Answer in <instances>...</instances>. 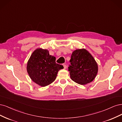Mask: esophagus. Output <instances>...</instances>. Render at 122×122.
<instances>
[{
  "label": "esophagus",
  "instance_id": "obj_1",
  "mask_svg": "<svg viewBox=\"0 0 122 122\" xmlns=\"http://www.w3.org/2000/svg\"><path fill=\"white\" fill-rule=\"evenodd\" d=\"M63 67H64V69H66V67H67V66H66V65H65V64H63Z\"/></svg>",
  "mask_w": 122,
  "mask_h": 122
}]
</instances>
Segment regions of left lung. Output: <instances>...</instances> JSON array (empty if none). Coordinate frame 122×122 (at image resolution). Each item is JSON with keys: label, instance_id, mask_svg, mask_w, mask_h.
I'll use <instances>...</instances> for the list:
<instances>
[{"label": "left lung", "instance_id": "8db88e82", "mask_svg": "<svg viewBox=\"0 0 122 122\" xmlns=\"http://www.w3.org/2000/svg\"><path fill=\"white\" fill-rule=\"evenodd\" d=\"M68 70L71 79L84 85L92 81L98 72V64L95 59L85 49H77L72 53Z\"/></svg>", "mask_w": 122, "mask_h": 122}]
</instances>
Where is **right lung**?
<instances>
[{
	"label": "right lung",
	"instance_id": "obj_1",
	"mask_svg": "<svg viewBox=\"0 0 122 122\" xmlns=\"http://www.w3.org/2000/svg\"><path fill=\"white\" fill-rule=\"evenodd\" d=\"M63 68L56 63L55 57L50 55L48 50L41 48L34 51L27 64V71L31 80L41 87L52 83L59 70Z\"/></svg>",
	"mask_w": 122,
	"mask_h": 122
}]
</instances>
